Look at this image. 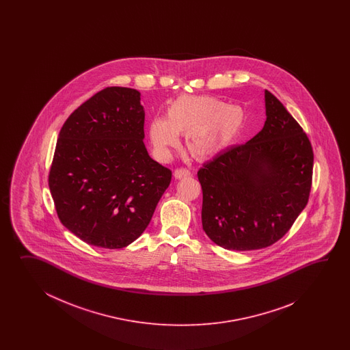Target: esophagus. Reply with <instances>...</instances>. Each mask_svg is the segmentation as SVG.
Returning <instances> with one entry per match:
<instances>
[{"instance_id": "esophagus-1", "label": "esophagus", "mask_w": 350, "mask_h": 350, "mask_svg": "<svg viewBox=\"0 0 350 350\" xmlns=\"http://www.w3.org/2000/svg\"><path fill=\"white\" fill-rule=\"evenodd\" d=\"M191 175V172L189 169H185V167H180V169H176L175 172H174V176L176 178H189Z\"/></svg>"}]
</instances>
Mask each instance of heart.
<instances>
[{
    "label": "heart",
    "instance_id": "b5f03b06",
    "mask_svg": "<svg viewBox=\"0 0 350 350\" xmlns=\"http://www.w3.org/2000/svg\"><path fill=\"white\" fill-rule=\"evenodd\" d=\"M245 112L213 96L181 95L167 106L165 119L150 121V142L157 157L166 160L185 134V148L191 157L206 160L228 148L245 125Z\"/></svg>",
    "mask_w": 350,
    "mask_h": 350
}]
</instances>
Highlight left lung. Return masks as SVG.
Segmentation results:
<instances>
[{
    "label": "left lung",
    "mask_w": 350,
    "mask_h": 350,
    "mask_svg": "<svg viewBox=\"0 0 350 350\" xmlns=\"http://www.w3.org/2000/svg\"><path fill=\"white\" fill-rule=\"evenodd\" d=\"M267 121L252 140L202 165V229L228 250L273 245L304 210L312 189V144L265 90Z\"/></svg>",
    "instance_id": "1"
}]
</instances>
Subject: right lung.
I'll list each match as a JSON object with an SVG mask.
<instances>
[{
  "label": "right lung",
  "instance_id": "1",
  "mask_svg": "<svg viewBox=\"0 0 350 350\" xmlns=\"http://www.w3.org/2000/svg\"><path fill=\"white\" fill-rule=\"evenodd\" d=\"M140 92L106 88L59 131L49 186L59 221L90 245L121 249L148 228L172 170L144 144Z\"/></svg>",
  "mask_w": 350,
  "mask_h": 350
}]
</instances>
